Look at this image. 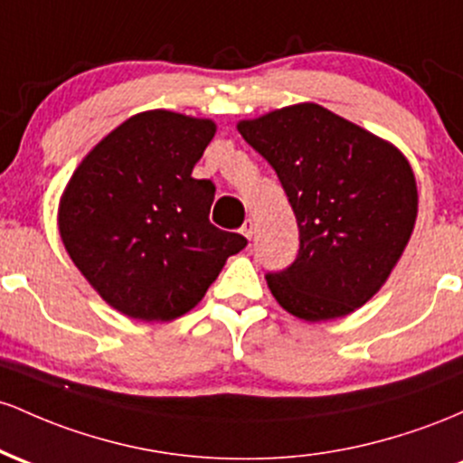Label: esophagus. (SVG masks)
<instances>
[{
	"label": "esophagus",
	"mask_w": 463,
	"mask_h": 463,
	"mask_svg": "<svg viewBox=\"0 0 463 463\" xmlns=\"http://www.w3.org/2000/svg\"><path fill=\"white\" fill-rule=\"evenodd\" d=\"M242 236L245 238H249V241H251L253 238V233H256V222L251 221V218H249V221H245V225H242Z\"/></svg>",
	"instance_id": "obj_1"
}]
</instances>
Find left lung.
<instances>
[{
    "mask_svg": "<svg viewBox=\"0 0 463 463\" xmlns=\"http://www.w3.org/2000/svg\"><path fill=\"white\" fill-rule=\"evenodd\" d=\"M273 165L299 227V251L267 284L306 321L345 317L370 301L396 267L418 216V188L393 144L304 102L238 122Z\"/></svg>",
    "mask_w": 463,
    "mask_h": 463,
    "instance_id": "obj_1",
    "label": "left lung"
}]
</instances>
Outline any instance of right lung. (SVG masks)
<instances>
[{"mask_svg":"<svg viewBox=\"0 0 463 463\" xmlns=\"http://www.w3.org/2000/svg\"><path fill=\"white\" fill-rule=\"evenodd\" d=\"M216 133L212 119L155 109L96 144L61 196L59 232L78 271L109 306L170 321L203 299L241 233L210 222L214 184L192 168Z\"/></svg>","mask_w":463,"mask_h":463,"instance_id":"right-lung-1","label":"right lung"}]
</instances>
